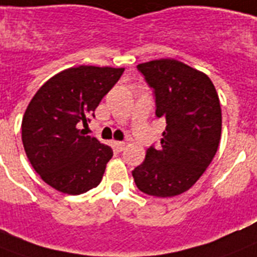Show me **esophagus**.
Segmentation results:
<instances>
[{"label": "esophagus", "instance_id": "obj_1", "mask_svg": "<svg viewBox=\"0 0 257 257\" xmlns=\"http://www.w3.org/2000/svg\"><path fill=\"white\" fill-rule=\"evenodd\" d=\"M115 146L117 150H120V152H121L122 149L125 148V142L124 141H115Z\"/></svg>", "mask_w": 257, "mask_h": 257}]
</instances>
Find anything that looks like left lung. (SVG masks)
I'll list each match as a JSON object with an SVG mask.
<instances>
[{
    "instance_id": "8db88e82",
    "label": "left lung",
    "mask_w": 257,
    "mask_h": 257,
    "mask_svg": "<svg viewBox=\"0 0 257 257\" xmlns=\"http://www.w3.org/2000/svg\"><path fill=\"white\" fill-rule=\"evenodd\" d=\"M155 94V115L166 120L159 150H146L132 171L141 192L174 197L188 191L208 169L221 140L222 113L213 82L205 73L174 59L137 65Z\"/></svg>"
}]
</instances>
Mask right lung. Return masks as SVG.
Wrapping results in <instances>:
<instances>
[{"instance_id": "right-lung-1", "label": "right lung", "mask_w": 257, "mask_h": 257, "mask_svg": "<svg viewBox=\"0 0 257 257\" xmlns=\"http://www.w3.org/2000/svg\"><path fill=\"white\" fill-rule=\"evenodd\" d=\"M122 72L92 65L65 69L45 82L27 105L23 148L34 170L56 191L81 195L102 180L113 152L78 126L94 116Z\"/></svg>"}]
</instances>
